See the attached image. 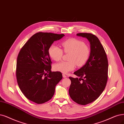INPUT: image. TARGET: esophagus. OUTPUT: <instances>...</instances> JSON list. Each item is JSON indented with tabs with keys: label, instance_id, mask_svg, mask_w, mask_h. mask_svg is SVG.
I'll use <instances>...</instances> for the list:
<instances>
[{
	"label": "esophagus",
	"instance_id": "1",
	"mask_svg": "<svg viewBox=\"0 0 124 124\" xmlns=\"http://www.w3.org/2000/svg\"><path fill=\"white\" fill-rule=\"evenodd\" d=\"M62 76H63V77L64 78H65L67 77L66 75L65 74H62Z\"/></svg>",
	"mask_w": 124,
	"mask_h": 124
}]
</instances>
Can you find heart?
Listing matches in <instances>:
<instances>
[{
    "mask_svg": "<svg viewBox=\"0 0 124 124\" xmlns=\"http://www.w3.org/2000/svg\"><path fill=\"white\" fill-rule=\"evenodd\" d=\"M63 50L55 45H52L49 48L48 54L53 60L59 61L62 59L63 52L69 53L68 61H62L56 63L54 66L55 70L63 74L75 70L76 65L82 66L87 62L90 57V48L79 39L69 38L63 41L61 43Z\"/></svg>",
    "mask_w": 124,
    "mask_h": 124,
    "instance_id": "b5f03b06",
    "label": "heart"
}]
</instances>
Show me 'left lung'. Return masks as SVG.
Here are the masks:
<instances>
[{
    "instance_id": "obj_1",
    "label": "left lung",
    "mask_w": 124,
    "mask_h": 124,
    "mask_svg": "<svg viewBox=\"0 0 124 124\" xmlns=\"http://www.w3.org/2000/svg\"><path fill=\"white\" fill-rule=\"evenodd\" d=\"M77 35L89 41L90 55L85 64L74 72L81 78H69L71 80L69 94L74 102L85 105L94 101L104 91L108 80V62L106 52L97 36L91 33ZM81 79L83 81L81 82Z\"/></svg>"
}]
</instances>
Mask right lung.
<instances>
[{
	"mask_svg": "<svg viewBox=\"0 0 124 124\" xmlns=\"http://www.w3.org/2000/svg\"><path fill=\"white\" fill-rule=\"evenodd\" d=\"M64 36L39 32L32 36L20 50L16 65L17 83L31 101L37 104L48 101L62 80L61 72L51 71L48 49L54 41Z\"/></svg>",
	"mask_w": 124,
	"mask_h": 124,
	"instance_id": "right-lung-1",
	"label": "right lung"
}]
</instances>
